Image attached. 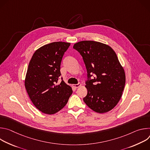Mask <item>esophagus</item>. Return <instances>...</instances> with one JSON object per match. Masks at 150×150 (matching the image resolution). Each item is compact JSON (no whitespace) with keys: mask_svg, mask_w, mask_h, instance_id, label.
<instances>
[{"mask_svg":"<svg viewBox=\"0 0 150 150\" xmlns=\"http://www.w3.org/2000/svg\"><path fill=\"white\" fill-rule=\"evenodd\" d=\"M81 84L79 83H78V84H73L72 86H73L74 87H75V88H77L81 86Z\"/></svg>","mask_w":150,"mask_h":150,"instance_id":"1","label":"esophagus"}]
</instances>
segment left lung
<instances>
[{"mask_svg":"<svg viewBox=\"0 0 150 150\" xmlns=\"http://www.w3.org/2000/svg\"><path fill=\"white\" fill-rule=\"evenodd\" d=\"M73 48L82 56L87 71L88 92L83 101L99 113L111 110L122 97L126 81L116 53L109 46L94 41H79Z\"/></svg>","mask_w":150,"mask_h":150,"instance_id":"1","label":"left lung"}]
</instances>
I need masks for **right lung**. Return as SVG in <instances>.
<instances>
[{
  "label": "right lung",
  "instance_id": "right-lung-1",
  "mask_svg": "<svg viewBox=\"0 0 150 150\" xmlns=\"http://www.w3.org/2000/svg\"><path fill=\"white\" fill-rule=\"evenodd\" d=\"M71 43L53 42L37 49L29 63L25 87L35 108L52 115L63 109L72 94L71 87L59 79L60 64Z\"/></svg>",
  "mask_w": 150,
  "mask_h": 150
}]
</instances>
